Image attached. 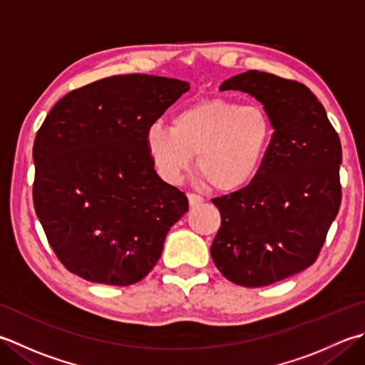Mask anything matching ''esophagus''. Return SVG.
I'll list each match as a JSON object with an SVG mask.
<instances>
[{
    "label": "esophagus",
    "mask_w": 365,
    "mask_h": 365,
    "mask_svg": "<svg viewBox=\"0 0 365 365\" xmlns=\"http://www.w3.org/2000/svg\"><path fill=\"white\" fill-rule=\"evenodd\" d=\"M188 199H190L191 207H196V205L204 202V197L201 195H196V192H188Z\"/></svg>",
    "instance_id": "1"
}]
</instances>
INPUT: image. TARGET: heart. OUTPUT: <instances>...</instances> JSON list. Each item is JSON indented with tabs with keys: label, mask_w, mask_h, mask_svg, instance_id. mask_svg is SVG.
<instances>
[{
	"label": "heart",
	"mask_w": 365,
	"mask_h": 365,
	"mask_svg": "<svg viewBox=\"0 0 365 365\" xmlns=\"http://www.w3.org/2000/svg\"><path fill=\"white\" fill-rule=\"evenodd\" d=\"M272 138V121L261 106L207 98L178 110L173 128L150 126L145 142L164 180H180L196 155L199 177L210 188L227 192L253 180Z\"/></svg>",
	"instance_id": "1"
}]
</instances>
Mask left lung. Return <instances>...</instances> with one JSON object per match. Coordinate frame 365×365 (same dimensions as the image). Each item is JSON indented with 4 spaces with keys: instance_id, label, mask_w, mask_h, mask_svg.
I'll use <instances>...</instances> for the list:
<instances>
[{
    "instance_id": "left-lung-1",
    "label": "left lung",
    "mask_w": 365,
    "mask_h": 365,
    "mask_svg": "<svg viewBox=\"0 0 365 365\" xmlns=\"http://www.w3.org/2000/svg\"><path fill=\"white\" fill-rule=\"evenodd\" d=\"M250 93L264 106L274 138L245 188L212 199L221 226L210 255L227 280L267 287L310 267L341 202V144L326 110L304 83L259 71L220 87Z\"/></svg>"
}]
</instances>
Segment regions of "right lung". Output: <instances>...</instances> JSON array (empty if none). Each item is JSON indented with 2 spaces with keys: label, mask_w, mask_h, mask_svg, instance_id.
I'll return each mask as SVG.
<instances>
[{
  "label": "right lung",
  "mask_w": 365,
  "mask_h": 365,
  "mask_svg": "<svg viewBox=\"0 0 365 365\" xmlns=\"http://www.w3.org/2000/svg\"><path fill=\"white\" fill-rule=\"evenodd\" d=\"M188 82L126 74L69 91L33 145V204L71 274L113 287L140 282L188 197L156 174L145 135Z\"/></svg>",
  "instance_id": "add662e5"
}]
</instances>
